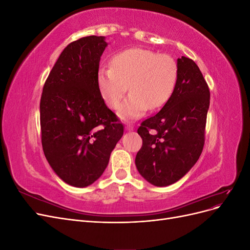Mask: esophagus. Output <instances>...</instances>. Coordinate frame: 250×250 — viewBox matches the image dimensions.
<instances>
[{
  "mask_svg": "<svg viewBox=\"0 0 250 250\" xmlns=\"http://www.w3.org/2000/svg\"><path fill=\"white\" fill-rule=\"evenodd\" d=\"M125 128H126L127 130H133V126H132V125H130V124H127Z\"/></svg>",
  "mask_w": 250,
  "mask_h": 250,
  "instance_id": "1",
  "label": "esophagus"
}]
</instances>
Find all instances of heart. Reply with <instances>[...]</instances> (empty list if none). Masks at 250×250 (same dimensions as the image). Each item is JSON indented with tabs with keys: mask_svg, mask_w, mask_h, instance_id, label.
I'll list each match as a JSON object with an SVG mask.
<instances>
[{
	"mask_svg": "<svg viewBox=\"0 0 250 250\" xmlns=\"http://www.w3.org/2000/svg\"><path fill=\"white\" fill-rule=\"evenodd\" d=\"M178 66L168 54L131 48L113 56L111 65L103 64L97 74L100 95L108 107L120 106L129 85L131 94L120 108L124 119H137L148 108L167 103L175 88Z\"/></svg>",
	"mask_w": 250,
	"mask_h": 250,
	"instance_id": "obj_1",
	"label": "heart"
}]
</instances>
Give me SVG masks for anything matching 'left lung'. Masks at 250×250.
I'll return each instance as SVG.
<instances>
[{"mask_svg":"<svg viewBox=\"0 0 250 250\" xmlns=\"http://www.w3.org/2000/svg\"><path fill=\"white\" fill-rule=\"evenodd\" d=\"M177 66V82L170 99L138 128L143 145L135 166L156 187L184 177L198 161L206 140L208 85L192 59L181 56Z\"/></svg>","mask_w":250,"mask_h":250,"instance_id":"obj_1","label":"left lung"}]
</instances>
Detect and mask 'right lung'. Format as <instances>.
Segmentation results:
<instances>
[{"mask_svg": "<svg viewBox=\"0 0 250 250\" xmlns=\"http://www.w3.org/2000/svg\"><path fill=\"white\" fill-rule=\"evenodd\" d=\"M104 36L67 44L44 82L41 98L44 156L67 185L84 188L107 167L124 126L105 104L97 83Z\"/></svg>", "mask_w": 250, "mask_h": 250, "instance_id": "obj_1", "label": "right lung"}]
</instances>
